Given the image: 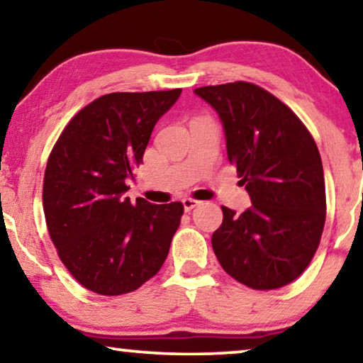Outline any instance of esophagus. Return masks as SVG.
Segmentation results:
<instances>
[{"mask_svg":"<svg viewBox=\"0 0 363 363\" xmlns=\"http://www.w3.org/2000/svg\"><path fill=\"white\" fill-rule=\"evenodd\" d=\"M200 202H199V200H194V199H184L182 200V205H184V210H186V211H191L192 208H195V206H197Z\"/></svg>","mask_w":363,"mask_h":363,"instance_id":"esophagus-1","label":"esophagus"}]
</instances>
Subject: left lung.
<instances>
[{"label": "left lung", "mask_w": 363, "mask_h": 363, "mask_svg": "<svg viewBox=\"0 0 363 363\" xmlns=\"http://www.w3.org/2000/svg\"><path fill=\"white\" fill-rule=\"evenodd\" d=\"M215 109L228 160L252 206L238 215L221 206L211 245L224 272L252 289L289 284L318 249L326 218L325 176L313 137L294 113L250 82L194 90Z\"/></svg>", "instance_id": "left-lung-1"}]
</instances>
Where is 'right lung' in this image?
Instances as JSON below:
<instances>
[{
    "mask_svg": "<svg viewBox=\"0 0 363 363\" xmlns=\"http://www.w3.org/2000/svg\"><path fill=\"white\" fill-rule=\"evenodd\" d=\"M181 89L103 95L71 119L48 158L43 211L61 262L101 296L128 294L160 272L181 202H130L128 179Z\"/></svg>",
    "mask_w": 363,
    "mask_h": 363,
    "instance_id": "1",
    "label": "right lung"
}]
</instances>
